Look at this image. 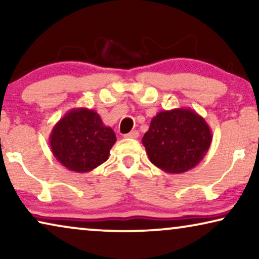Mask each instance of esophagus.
<instances>
[{
	"label": "esophagus",
	"mask_w": 259,
	"mask_h": 259,
	"mask_svg": "<svg viewBox=\"0 0 259 259\" xmlns=\"http://www.w3.org/2000/svg\"><path fill=\"white\" fill-rule=\"evenodd\" d=\"M138 137H139V132L138 131H132V132L125 134V138H130V139H136Z\"/></svg>",
	"instance_id": "34e87169"
}]
</instances>
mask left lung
I'll return each instance as SVG.
<instances>
[{"label": "left lung", "instance_id": "1", "mask_svg": "<svg viewBox=\"0 0 259 259\" xmlns=\"http://www.w3.org/2000/svg\"><path fill=\"white\" fill-rule=\"evenodd\" d=\"M210 126L191 108L159 112L143 138L151 162L166 173H184L199 164L210 148Z\"/></svg>", "mask_w": 259, "mask_h": 259}]
</instances>
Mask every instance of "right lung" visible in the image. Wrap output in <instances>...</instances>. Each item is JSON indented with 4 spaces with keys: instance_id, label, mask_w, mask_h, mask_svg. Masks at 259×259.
I'll use <instances>...</instances> for the list:
<instances>
[{
    "instance_id": "add662e5",
    "label": "right lung",
    "mask_w": 259,
    "mask_h": 259,
    "mask_svg": "<svg viewBox=\"0 0 259 259\" xmlns=\"http://www.w3.org/2000/svg\"><path fill=\"white\" fill-rule=\"evenodd\" d=\"M116 137L93 109L73 108L66 113L49 136L53 155L70 171L90 172L108 159Z\"/></svg>"
}]
</instances>
